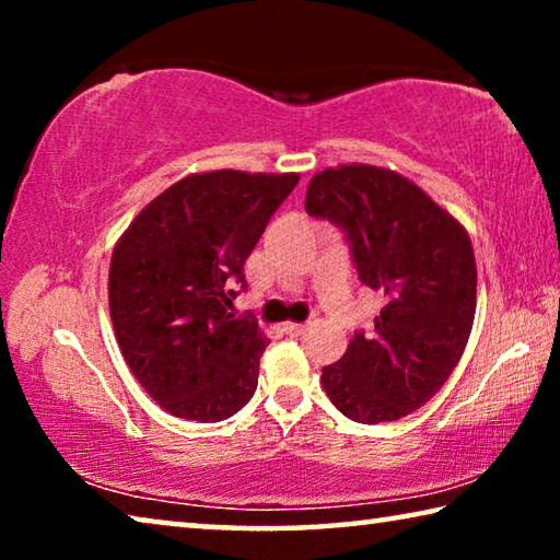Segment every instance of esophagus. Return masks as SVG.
I'll return each mask as SVG.
<instances>
[{
  "label": "esophagus",
  "mask_w": 560,
  "mask_h": 560,
  "mask_svg": "<svg viewBox=\"0 0 560 560\" xmlns=\"http://www.w3.org/2000/svg\"><path fill=\"white\" fill-rule=\"evenodd\" d=\"M281 328H283V334L293 338V336H301L303 330H306V324H296V320H287V324H283Z\"/></svg>",
  "instance_id": "34e87169"
}]
</instances>
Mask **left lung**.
I'll list each match as a JSON object with an SVG mask.
<instances>
[{"label": "left lung", "instance_id": "8db88e82", "mask_svg": "<svg viewBox=\"0 0 560 560\" xmlns=\"http://www.w3.org/2000/svg\"><path fill=\"white\" fill-rule=\"evenodd\" d=\"M306 212L343 226L360 281L387 299L375 334H355L324 368V390L355 422L400 420L438 395L467 348L477 311L469 234L412 179L363 163L311 177Z\"/></svg>", "mask_w": 560, "mask_h": 560}]
</instances>
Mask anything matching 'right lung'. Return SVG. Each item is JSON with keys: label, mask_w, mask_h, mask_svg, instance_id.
<instances>
[{"label": "right lung", "mask_w": 560, "mask_h": 560, "mask_svg": "<svg viewBox=\"0 0 560 560\" xmlns=\"http://www.w3.org/2000/svg\"><path fill=\"white\" fill-rule=\"evenodd\" d=\"M296 173H192L145 205L108 271L113 330L130 373L183 420L220 422L252 400L269 346L259 324L230 314L232 283Z\"/></svg>", "instance_id": "add662e5"}]
</instances>
